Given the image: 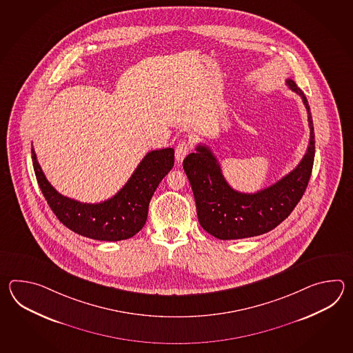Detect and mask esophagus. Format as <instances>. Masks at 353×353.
Wrapping results in <instances>:
<instances>
[{
	"instance_id": "obj_1",
	"label": "esophagus",
	"mask_w": 353,
	"mask_h": 353,
	"mask_svg": "<svg viewBox=\"0 0 353 353\" xmlns=\"http://www.w3.org/2000/svg\"><path fill=\"white\" fill-rule=\"evenodd\" d=\"M192 150V145L187 141H180L176 148H175V159L178 163H181L184 158L189 154V151Z\"/></svg>"
}]
</instances>
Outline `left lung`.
I'll return each instance as SVG.
<instances>
[{
  "label": "left lung",
  "mask_w": 353,
  "mask_h": 353,
  "mask_svg": "<svg viewBox=\"0 0 353 353\" xmlns=\"http://www.w3.org/2000/svg\"><path fill=\"white\" fill-rule=\"evenodd\" d=\"M290 90L299 94L307 112L310 139L307 152L293 172L256 193H241L228 185L217 159L205 145L183 161L196 204L198 221L219 240H240L269 232L289 217L307 189L314 163V128L303 90L292 79Z\"/></svg>",
  "instance_id": "1"
}]
</instances>
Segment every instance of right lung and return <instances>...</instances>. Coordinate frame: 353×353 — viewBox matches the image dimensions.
<instances>
[{"label": "right lung", "instance_id": "right-lung-1", "mask_svg": "<svg viewBox=\"0 0 353 353\" xmlns=\"http://www.w3.org/2000/svg\"><path fill=\"white\" fill-rule=\"evenodd\" d=\"M31 159L39 187L63 225L93 240L121 241L135 236L145 225L151 196L174 166V149L148 152L120 192L96 204L78 202L58 193L39 165L34 148Z\"/></svg>", "mask_w": 353, "mask_h": 353}]
</instances>
